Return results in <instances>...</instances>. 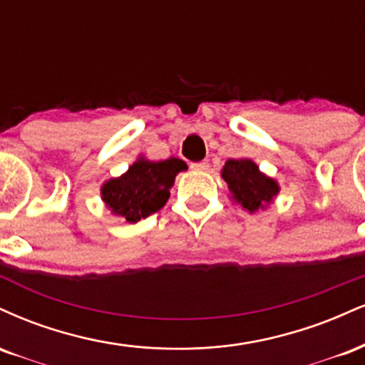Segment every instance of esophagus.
<instances>
[{
    "label": "esophagus",
    "instance_id": "obj_1",
    "mask_svg": "<svg viewBox=\"0 0 365 365\" xmlns=\"http://www.w3.org/2000/svg\"><path fill=\"white\" fill-rule=\"evenodd\" d=\"M192 170H208L210 164L207 160H201V162H192V164L190 165Z\"/></svg>",
    "mask_w": 365,
    "mask_h": 365
}]
</instances>
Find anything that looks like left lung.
Masks as SVG:
<instances>
[{"label": "left lung", "mask_w": 365, "mask_h": 365, "mask_svg": "<svg viewBox=\"0 0 365 365\" xmlns=\"http://www.w3.org/2000/svg\"><path fill=\"white\" fill-rule=\"evenodd\" d=\"M222 178L229 184L232 198L251 213L263 208V205L269 203L278 192V184L261 174L258 165L247 158H229L222 170Z\"/></svg>", "instance_id": "left-lung-1"}]
</instances>
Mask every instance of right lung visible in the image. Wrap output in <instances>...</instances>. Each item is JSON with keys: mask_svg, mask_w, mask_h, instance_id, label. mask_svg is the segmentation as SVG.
I'll use <instances>...</instances> for the list:
<instances>
[{"mask_svg": "<svg viewBox=\"0 0 365 365\" xmlns=\"http://www.w3.org/2000/svg\"><path fill=\"white\" fill-rule=\"evenodd\" d=\"M186 167L181 158L175 157L160 162L140 158L126 174L102 186V200L126 222H138L164 207L174 178Z\"/></svg>", "mask_w": 365, "mask_h": 365, "instance_id": "obj_1", "label": "right lung"}]
</instances>
